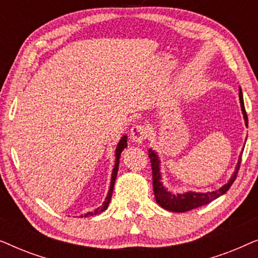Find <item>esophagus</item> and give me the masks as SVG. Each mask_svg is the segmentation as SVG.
<instances>
[{"instance_id": "1", "label": "esophagus", "mask_w": 258, "mask_h": 258, "mask_svg": "<svg viewBox=\"0 0 258 258\" xmlns=\"http://www.w3.org/2000/svg\"><path fill=\"white\" fill-rule=\"evenodd\" d=\"M130 135H132V140L135 143H142L144 140L148 137V132L144 125H134L132 130H130Z\"/></svg>"}]
</instances>
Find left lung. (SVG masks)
Listing matches in <instances>:
<instances>
[{"label": "left lung", "mask_w": 258, "mask_h": 258, "mask_svg": "<svg viewBox=\"0 0 258 258\" xmlns=\"http://www.w3.org/2000/svg\"><path fill=\"white\" fill-rule=\"evenodd\" d=\"M239 103H241L243 118H244L245 125L246 128H248V116H246L241 88H239ZM149 158L151 162V169H153V186H154V194H155V199H156V202L165 210L172 211V213H185V211L192 210L195 209V208L206 206V204L213 202L214 200L218 199V197L228 191L229 188L232 185V183H234L236 177H237L239 165H241L242 153L239 155L238 163L236 165L234 174H232L228 183H225L224 185H222L220 189L214 190V191H208V192L186 191L184 194H174L169 191V190L163 185V183H162V175H161V168H160L161 161L157 153H155L153 149H149Z\"/></svg>", "instance_id": "obj_1"}]
</instances>
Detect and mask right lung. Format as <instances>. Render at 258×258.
<instances>
[{
	"label": "right lung",
	"mask_w": 258,
	"mask_h": 258,
	"mask_svg": "<svg viewBox=\"0 0 258 258\" xmlns=\"http://www.w3.org/2000/svg\"><path fill=\"white\" fill-rule=\"evenodd\" d=\"M126 135H124L123 137H121V140H119V142L117 143V147H116V150H115V165H114V169H112V174H111V182H110V189H109L108 191V195L105 197V201L102 204L101 207H98L96 210L94 211H90V213H87L84 215H81V217H89V216H95V215H98L101 213H103V211L107 209L109 203H110L111 201V195H112V190H114V184H115V179H116V176H117V171H118V163H119V157H121V154L122 151L125 149L126 148Z\"/></svg>",
	"instance_id": "obj_1"
}]
</instances>
